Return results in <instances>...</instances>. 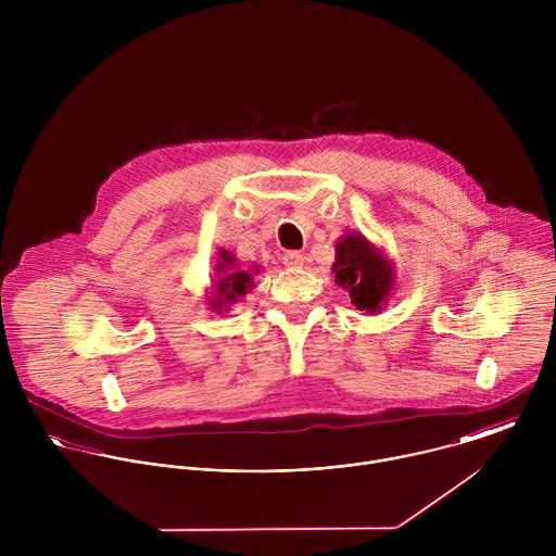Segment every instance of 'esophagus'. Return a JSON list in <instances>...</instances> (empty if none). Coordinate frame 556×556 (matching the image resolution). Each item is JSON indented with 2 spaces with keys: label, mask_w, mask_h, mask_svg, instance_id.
Wrapping results in <instances>:
<instances>
[{
  "label": "esophagus",
  "mask_w": 556,
  "mask_h": 556,
  "mask_svg": "<svg viewBox=\"0 0 556 556\" xmlns=\"http://www.w3.org/2000/svg\"><path fill=\"white\" fill-rule=\"evenodd\" d=\"M282 263H285L287 267H302V265H304V254H300V252H295V250H289V252L282 254Z\"/></svg>",
  "instance_id": "34e87169"
}]
</instances>
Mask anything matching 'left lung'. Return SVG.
<instances>
[{
	"instance_id": "left-lung-1",
	"label": "left lung",
	"mask_w": 556,
	"mask_h": 556,
	"mask_svg": "<svg viewBox=\"0 0 556 556\" xmlns=\"http://www.w3.org/2000/svg\"><path fill=\"white\" fill-rule=\"evenodd\" d=\"M336 285L342 287L351 304L364 313H379L394 287V267L364 236L349 233L336 243Z\"/></svg>"
}]
</instances>
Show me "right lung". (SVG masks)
Here are the masks:
<instances>
[{
	"mask_svg": "<svg viewBox=\"0 0 556 556\" xmlns=\"http://www.w3.org/2000/svg\"><path fill=\"white\" fill-rule=\"evenodd\" d=\"M236 267V256L231 252H220V263H218V269L223 271H229ZM256 269V267H252ZM216 287V298L212 300V308L214 311H223L227 308L229 304H233L238 298L245 295V291L252 287V276L248 271H229L225 274V278H220L218 282H214Z\"/></svg>",
	"mask_w": 556,
	"mask_h": 556,
	"instance_id": "obj_1",
	"label": "right lung"
}]
</instances>
